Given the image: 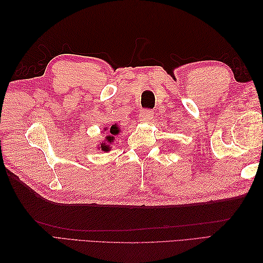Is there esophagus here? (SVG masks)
<instances>
[{
    "instance_id": "1",
    "label": "esophagus",
    "mask_w": 263,
    "mask_h": 263,
    "mask_svg": "<svg viewBox=\"0 0 263 263\" xmlns=\"http://www.w3.org/2000/svg\"><path fill=\"white\" fill-rule=\"evenodd\" d=\"M139 119L142 122H149L154 119V111L152 109H142L141 113L139 114Z\"/></svg>"
}]
</instances>
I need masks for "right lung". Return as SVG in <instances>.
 Instances as JSON below:
<instances>
[{
  "label": "right lung",
  "mask_w": 263,
  "mask_h": 263,
  "mask_svg": "<svg viewBox=\"0 0 263 263\" xmlns=\"http://www.w3.org/2000/svg\"><path fill=\"white\" fill-rule=\"evenodd\" d=\"M106 130H108V128L106 127ZM119 132H120L119 126H117L116 124H115V125H111L109 130L106 131V135H107V133H109V136H108L107 138H106V140H107V142H111V141H113V140H114V136L119 135ZM99 148H102V150H104V152H107V150H109L108 144H106V143H102V146H100Z\"/></svg>",
  "instance_id": "obj_1"
}]
</instances>
